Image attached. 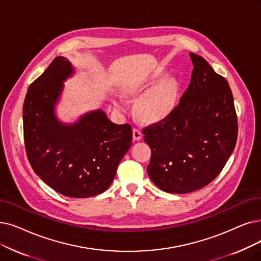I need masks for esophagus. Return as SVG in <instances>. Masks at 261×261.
Wrapping results in <instances>:
<instances>
[{"instance_id":"obj_1","label":"esophagus","mask_w":261,"mask_h":261,"mask_svg":"<svg viewBox=\"0 0 261 261\" xmlns=\"http://www.w3.org/2000/svg\"><path fill=\"white\" fill-rule=\"evenodd\" d=\"M132 133H133V140L134 141H140L143 138V134H142L141 130L138 129V128H133Z\"/></svg>"}]
</instances>
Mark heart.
<instances>
[{
    "label": "heart",
    "mask_w": 261,
    "mask_h": 261,
    "mask_svg": "<svg viewBox=\"0 0 261 261\" xmlns=\"http://www.w3.org/2000/svg\"><path fill=\"white\" fill-rule=\"evenodd\" d=\"M161 76V73H155L148 79H143L132 87V94H143ZM178 100L179 84L175 79L168 77L142 96L138 102L137 111L144 119L159 120L171 114L177 107Z\"/></svg>",
    "instance_id": "b5f03b06"
}]
</instances>
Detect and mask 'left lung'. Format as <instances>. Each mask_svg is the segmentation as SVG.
Masks as SVG:
<instances>
[{"label": "left lung", "mask_w": 261, "mask_h": 261, "mask_svg": "<svg viewBox=\"0 0 261 261\" xmlns=\"http://www.w3.org/2000/svg\"><path fill=\"white\" fill-rule=\"evenodd\" d=\"M179 105L163 120L143 129L151 149L147 172L162 191L186 194L215 179L232 153L238 120L227 80L201 56Z\"/></svg>", "instance_id": "left-lung-1"}]
</instances>
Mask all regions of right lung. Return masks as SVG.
<instances>
[{
    "label": "right lung",
    "instance_id": "obj_1",
    "mask_svg": "<svg viewBox=\"0 0 261 261\" xmlns=\"http://www.w3.org/2000/svg\"><path fill=\"white\" fill-rule=\"evenodd\" d=\"M73 73L71 63L55 58L34 81L23 105V134L31 166L49 187L73 198L105 192L132 144L128 123L112 122L102 110L88 112L74 123L55 116L63 82Z\"/></svg>",
    "mask_w": 261,
    "mask_h": 261
}]
</instances>
